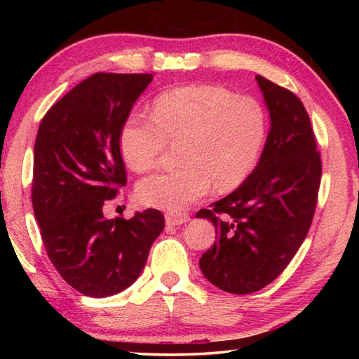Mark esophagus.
<instances>
[{"instance_id": "34e87169", "label": "esophagus", "mask_w": 359, "mask_h": 359, "mask_svg": "<svg viewBox=\"0 0 359 359\" xmlns=\"http://www.w3.org/2000/svg\"><path fill=\"white\" fill-rule=\"evenodd\" d=\"M190 220L188 214H166V224L168 226H177V224H184Z\"/></svg>"}]
</instances>
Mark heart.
<instances>
[{
  "instance_id": "1",
  "label": "heart",
  "mask_w": 359,
  "mask_h": 359,
  "mask_svg": "<svg viewBox=\"0 0 359 359\" xmlns=\"http://www.w3.org/2000/svg\"><path fill=\"white\" fill-rule=\"evenodd\" d=\"M267 135L264 106L215 83L175 87L156 95L151 115L131 112L118 144L133 171L154 169L169 142L179 144L182 165L149 175L137 185L139 201L179 212L199 201L215 184L226 191L244 184Z\"/></svg>"
}]
</instances>
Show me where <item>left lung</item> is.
<instances>
[{
  "label": "left lung",
  "mask_w": 359,
  "mask_h": 359,
  "mask_svg": "<svg viewBox=\"0 0 359 359\" xmlns=\"http://www.w3.org/2000/svg\"><path fill=\"white\" fill-rule=\"evenodd\" d=\"M271 131L257 168L226 198L201 209L217 241L199 259L204 277L233 294L255 293L282 274L311 229L321 158L297 96L257 76Z\"/></svg>",
  "instance_id": "obj_1"
}]
</instances>
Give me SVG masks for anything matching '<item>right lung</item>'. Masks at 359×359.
I'll return each instance as SVG.
<instances>
[{"mask_svg": "<svg viewBox=\"0 0 359 359\" xmlns=\"http://www.w3.org/2000/svg\"><path fill=\"white\" fill-rule=\"evenodd\" d=\"M154 74L96 72L48 109L34 142L32 203L47 257L90 297L136 282L165 229L160 210L106 220L104 204L126 185L120 128Z\"/></svg>", "mask_w": 359, "mask_h": 359, "instance_id": "right-lung-1", "label": "right lung"}]
</instances>
